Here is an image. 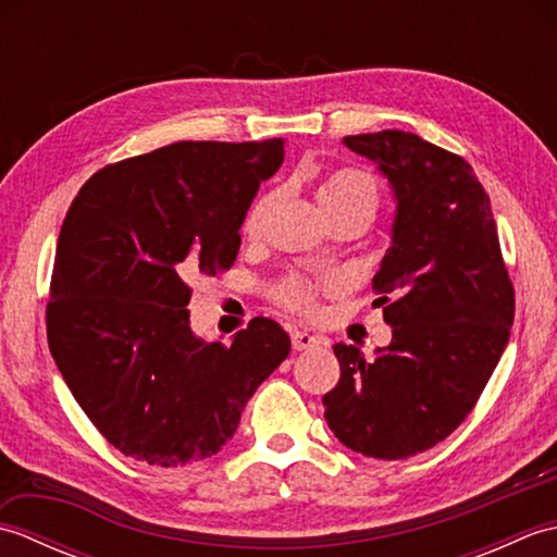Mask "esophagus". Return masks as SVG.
I'll list each match as a JSON object with an SVG mask.
<instances>
[{
	"label": "esophagus",
	"mask_w": 557,
	"mask_h": 557,
	"mask_svg": "<svg viewBox=\"0 0 557 557\" xmlns=\"http://www.w3.org/2000/svg\"><path fill=\"white\" fill-rule=\"evenodd\" d=\"M318 345H323V337L306 333V330H292V347L297 349V351L313 349V347H318Z\"/></svg>",
	"instance_id": "obj_1"
}]
</instances>
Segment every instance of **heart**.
Wrapping results in <instances>:
<instances>
[{
    "label": "heart",
    "instance_id": "obj_1",
    "mask_svg": "<svg viewBox=\"0 0 557 557\" xmlns=\"http://www.w3.org/2000/svg\"><path fill=\"white\" fill-rule=\"evenodd\" d=\"M318 206L325 212L327 220H335L339 215H366L373 218L377 208V188L369 174L359 170L342 168L330 172L325 180L318 186ZM272 203V194L260 196L256 203L248 208L246 218L242 222V232L246 236H256L263 222L265 212ZM327 287H335V282H327ZM275 297L280 304H285L287 309L299 313H315V285L301 275H289L275 287Z\"/></svg>",
    "mask_w": 557,
    "mask_h": 557
}]
</instances>
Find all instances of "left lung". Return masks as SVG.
<instances>
[{
    "label": "left lung",
    "mask_w": 557,
    "mask_h": 557,
    "mask_svg": "<svg viewBox=\"0 0 557 557\" xmlns=\"http://www.w3.org/2000/svg\"><path fill=\"white\" fill-rule=\"evenodd\" d=\"M342 144L393 188L389 248L373 277L393 342L373 361L333 347L339 383L323 397L325 421L354 453L405 459L474 409L510 339L515 289L491 198L465 158L395 128Z\"/></svg>",
    "instance_id": "8db88e82"
}]
</instances>
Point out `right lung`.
Returning <instances> with one entry per match:
<instances>
[{
  "label": "right lung",
  "mask_w": 557,
  "mask_h": 557,
  "mask_svg": "<svg viewBox=\"0 0 557 557\" xmlns=\"http://www.w3.org/2000/svg\"><path fill=\"white\" fill-rule=\"evenodd\" d=\"M285 140H182L108 164L59 232L47 342L78 407L122 455L186 467L218 455L289 335L253 318L230 345L191 330L194 277L227 270Z\"/></svg>",
  "instance_id": "1"
}]
</instances>
